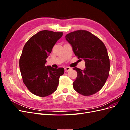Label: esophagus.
Masks as SVG:
<instances>
[{
  "label": "esophagus",
  "mask_w": 130,
  "mask_h": 130,
  "mask_svg": "<svg viewBox=\"0 0 130 130\" xmlns=\"http://www.w3.org/2000/svg\"><path fill=\"white\" fill-rule=\"evenodd\" d=\"M64 69H65V72H68V71H69V70H71L72 68L70 67H67L64 68Z\"/></svg>",
  "instance_id": "esophagus-1"
}]
</instances>
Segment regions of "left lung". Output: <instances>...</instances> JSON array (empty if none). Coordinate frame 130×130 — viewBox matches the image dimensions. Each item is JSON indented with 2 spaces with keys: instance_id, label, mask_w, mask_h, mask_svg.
Segmentation results:
<instances>
[{
  "instance_id": "left-lung-1",
  "label": "left lung",
  "mask_w": 130,
  "mask_h": 130,
  "mask_svg": "<svg viewBox=\"0 0 130 130\" xmlns=\"http://www.w3.org/2000/svg\"><path fill=\"white\" fill-rule=\"evenodd\" d=\"M78 58H83L86 68L77 67V76L73 82L75 90L84 96L95 94L103 87L109 75V58L104 43L86 30H77L66 35Z\"/></svg>"
}]
</instances>
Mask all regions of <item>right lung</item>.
<instances>
[{"label":"right lung","mask_w":130,"mask_h":130,"mask_svg":"<svg viewBox=\"0 0 130 130\" xmlns=\"http://www.w3.org/2000/svg\"><path fill=\"white\" fill-rule=\"evenodd\" d=\"M63 32L43 30L26 42L19 59L23 82L30 92L40 97L49 96L57 88L63 68L45 66L46 58Z\"/></svg>","instance_id":"right-lung-1"}]
</instances>
